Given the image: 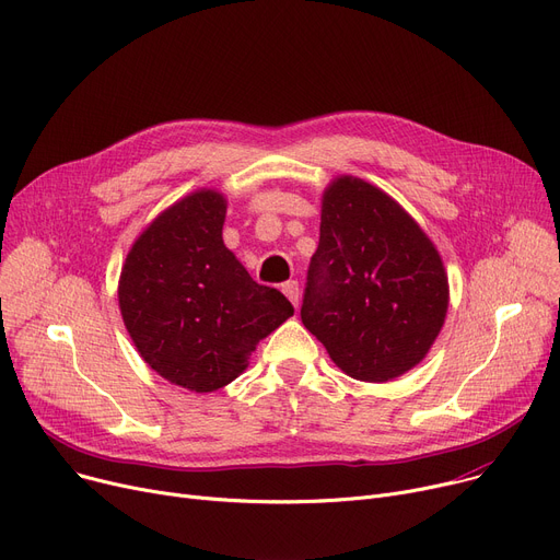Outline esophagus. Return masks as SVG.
Wrapping results in <instances>:
<instances>
[{
    "label": "esophagus",
    "mask_w": 560,
    "mask_h": 560,
    "mask_svg": "<svg viewBox=\"0 0 560 560\" xmlns=\"http://www.w3.org/2000/svg\"><path fill=\"white\" fill-rule=\"evenodd\" d=\"M281 290H283V294L288 296V300L292 302V306L300 308V283H296V281H285L281 285Z\"/></svg>",
    "instance_id": "obj_1"
}]
</instances>
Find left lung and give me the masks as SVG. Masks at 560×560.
<instances>
[{
    "label": "left lung",
    "instance_id": "1",
    "mask_svg": "<svg viewBox=\"0 0 560 560\" xmlns=\"http://www.w3.org/2000/svg\"><path fill=\"white\" fill-rule=\"evenodd\" d=\"M448 311L441 256L387 194L335 179L322 200L302 322L345 374L385 383L419 364Z\"/></svg>",
    "mask_w": 560,
    "mask_h": 560
}]
</instances>
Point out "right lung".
I'll use <instances>...</instances> for the list:
<instances>
[{
    "label": "right lung",
    "instance_id": "add662e5",
    "mask_svg": "<svg viewBox=\"0 0 560 560\" xmlns=\"http://www.w3.org/2000/svg\"><path fill=\"white\" fill-rule=\"evenodd\" d=\"M225 213L215 191L186 196L137 238L119 281L121 315L141 358L200 394L232 383L256 345L294 313L222 243Z\"/></svg>",
    "mask_w": 560,
    "mask_h": 560
}]
</instances>
